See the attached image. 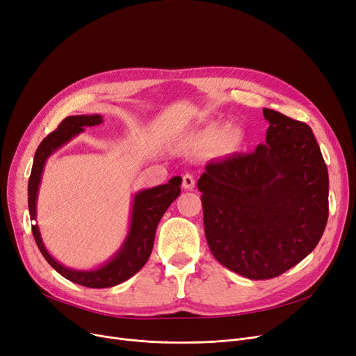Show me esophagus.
Returning <instances> with one entry per match:
<instances>
[{
	"mask_svg": "<svg viewBox=\"0 0 356 356\" xmlns=\"http://www.w3.org/2000/svg\"><path fill=\"white\" fill-rule=\"evenodd\" d=\"M183 188L186 191H192L195 189V177L192 175H184L183 176Z\"/></svg>",
	"mask_w": 356,
	"mask_h": 356,
	"instance_id": "34e87169",
	"label": "esophagus"
}]
</instances>
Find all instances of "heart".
I'll return each instance as SVG.
<instances>
[{
    "label": "heart",
    "instance_id": "b5f03b06",
    "mask_svg": "<svg viewBox=\"0 0 356 356\" xmlns=\"http://www.w3.org/2000/svg\"><path fill=\"white\" fill-rule=\"evenodd\" d=\"M221 135H222V134H221V132H218V131L208 132V134H205V135H204V141H205V143H208V144H215L216 141L220 140ZM224 144H225L227 147H234V145L237 144L236 136H228Z\"/></svg>",
    "mask_w": 356,
    "mask_h": 356
}]
</instances>
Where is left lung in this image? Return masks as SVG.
Wrapping results in <instances>:
<instances>
[{
  "label": "left lung",
  "mask_w": 356,
  "mask_h": 356,
  "mask_svg": "<svg viewBox=\"0 0 356 356\" xmlns=\"http://www.w3.org/2000/svg\"><path fill=\"white\" fill-rule=\"evenodd\" d=\"M266 141L212 161L197 180L213 257L249 280L296 266L320 241L329 216V175L312 128L264 109Z\"/></svg>",
  "instance_id": "1"
}]
</instances>
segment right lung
Returning a JSON list of instances; mask_svg holds the SVG:
<instances>
[{
  "instance_id": "1",
  "label": "right lung",
  "mask_w": 356,
  "mask_h": 356,
  "mask_svg": "<svg viewBox=\"0 0 356 356\" xmlns=\"http://www.w3.org/2000/svg\"><path fill=\"white\" fill-rule=\"evenodd\" d=\"M102 115H75L68 116L59 123V127L49 134L36 149L32 173L29 179V212L30 220L36 221L38 216V193L46 161L59 148L67 145L75 136H79L87 127L100 125ZM181 177L175 176L165 184L136 192L131 202L129 228L125 240L122 241L116 253L104 264L92 269H72L58 261L46 249L38 224L32 225L33 236L40 253L46 261L68 281L88 288H111L129 280L140 270L151 254L156 229L164 212L180 195Z\"/></svg>"
}]
</instances>
